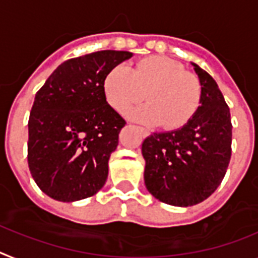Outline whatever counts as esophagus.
Returning a JSON list of instances; mask_svg holds the SVG:
<instances>
[{"label": "esophagus", "mask_w": 258, "mask_h": 258, "mask_svg": "<svg viewBox=\"0 0 258 258\" xmlns=\"http://www.w3.org/2000/svg\"><path fill=\"white\" fill-rule=\"evenodd\" d=\"M139 131H140V134H142L143 136H148L149 135L148 131H147L146 128H143V127H139Z\"/></svg>", "instance_id": "34e87169"}]
</instances>
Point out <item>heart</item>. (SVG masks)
<instances>
[{
	"label": "heart",
	"mask_w": 258,
	"mask_h": 258,
	"mask_svg": "<svg viewBox=\"0 0 258 258\" xmlns=\"http://www.w3.org/2000/svg\"><path fill=\"white\" fill-rule=\"evenodd\" d=\"M107 102L118 111L144 98L148 103L130 111L136 120L176 130L189 122L201 99L197 76L165 56H151L136 62L112 68L103 82Z\"/></svg>",
	"instance_id": "b5f03b06"
}]
</instances>
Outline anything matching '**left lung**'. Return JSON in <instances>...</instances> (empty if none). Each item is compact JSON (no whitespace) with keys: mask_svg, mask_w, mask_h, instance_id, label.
Returning <instances> with one entry per match:
<instances>
[{"mask_svg":"<svg viewBox=\"0 0 258 258\" xmlns=\"http://www.w3.org/2000/svg\"><path fill=\"white\" fill-rule=\"evenodd\" d=\"M201 84L196 114L183 127L155 133L142 146L148 191L166 205L203 202L220 185L231 160V114L215 80L191 62Z\"/></svg>","mask_w":258,"mask_h":258,"instance_id":"8db88e82","label":"left lung"}]
</instances>
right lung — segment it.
I'll use <instances>...</instances> for the list:
<instances>
[{"mask_svg":"<svg viewBox=\"0 0 258 258\" xmlns=\"http://www.w3.org/2000/svg\"><path fill=\"white\" fill-rule=\"evenodd\" d=\"M127 51L93 52L60 64L36 93L29 119L27 160L39 189L60 202L94 196L125 120L107 103L106 76Z\"/></svg>","mask_w":258,"mask_h":258,"instance_id":"1","label":"right lung"}]
</instances>
